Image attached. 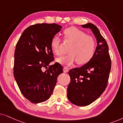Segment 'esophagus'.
I'll return each mask as SVG.
<instances>
[{"label":"esophagus","mask_w":123,"mask_h":123,"mask_svg":"<svg viewBox=\"0 0 123 123\" xmlns=\"http://www.w3.org/2000/svg\"><path fill=\"white\" fill-rule=\"evenodd\" d=\"M68 68L67 67H64L63 68V72L64 73H68Z\"/></svg>","instance_id":"34e87169"}]
</instances>
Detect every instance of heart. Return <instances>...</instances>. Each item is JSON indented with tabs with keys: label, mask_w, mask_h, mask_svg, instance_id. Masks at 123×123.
<instances>
[{
	"label": "heart",
	"mask_w": 123,
	"mask_h": 123,
	"mask_svg": "<svg viewBox=\"0 0 123 123\" xmlns=\"http://www.w3.org/2000/svg\"><path fill=\"white\" fill-rule=\"evenodd\" d=\"M65 40L71 43L68 47V54L57 58V62L70 65L76 61L78 65H82L88 63L94 56L96 50V42L91 36L83 30L75 27H68L63 32ZM61 39L57 35L52 37L50 47L53 53L57 55H61Z\"/></svg>",
	"instance_id": "1"
}]
</instances>
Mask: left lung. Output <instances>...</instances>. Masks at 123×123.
<instances>
[{
    "label": "left lung",
    "mask_w": 123,
    "mask_h": 123,
    "mask_svg": "<svg viewBox=\"0 0 123 123\" xmlns=\"http://www.w3.org/2000/svg\"><path fill=\"white\" fill-rule=\"evenodd\" d=\"M89 28L97 40L94 56L88 63L68 71L70 83L68 87V98L79 106L90 105L100 97L107 86L111 61L107 42L97 27L91 23L81 25Z\"/></svg>",
    "instance_id": "1"
}]
</instances>
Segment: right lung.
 <instances>
[{
    "instance_id": "1",
    "label": "right lung",
    "mask_w": 123,
    "mask_h": 123,
    "mask_svg": "<svg viewBox=\"0 0 123 123\" xmlns=\"http://www.w3.org/2000/svg\"><path fill=\"white\" fill-rule=\"evenodd\" d=\"M61 28L56 24L33 25L24 30L16 44L14 78L24 97L34 104L49 98L57 77L63 73L62 66L58 62L48 68L54 61L51 40Z\"/></svg>"
}]
</instances>
